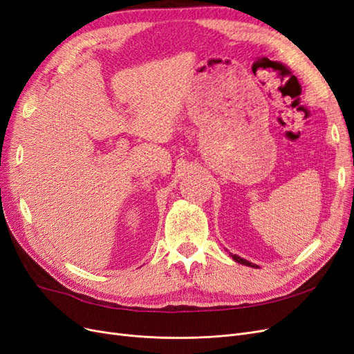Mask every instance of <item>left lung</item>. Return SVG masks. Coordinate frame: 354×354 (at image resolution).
I'll use <instances>...</instances> for the list:
<instances>
[{
	"label": "left lung",
	"mask_w": 354,
	"mask_h": 354,
	"mask_svg": "<svg viewBox=\"0 0 354 354\" xmlns=\"http://www.w3.org/2000/svg\"><path fill=\"white\" fill-rule=\"evenodd\" d=\"M230 257L232 259L236 261V263H239V264H243V266H250V267H254V269H257V264H254V263H251V261H248V260H245V259H242V257H239V255H234V254H230Z\"/></svg>",
	"instance_id": "8db88e82"
}]
</instances>
